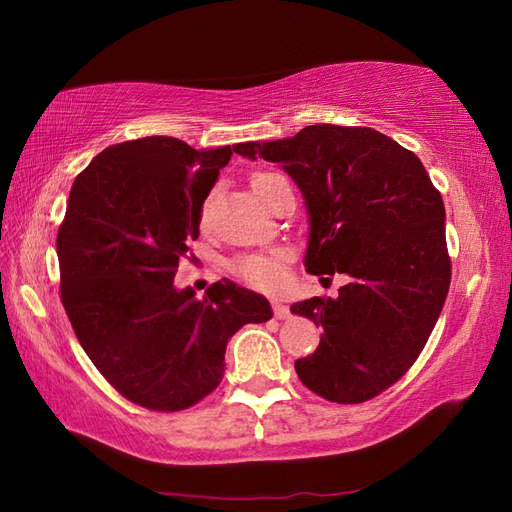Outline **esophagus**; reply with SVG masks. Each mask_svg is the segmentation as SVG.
Instances as JSON below:
<instances>
[{
  "label": "esophagus",
  "mask_w": 512,
  "mask_h": 512,
  "mask_svg": "<svg viewBox=\"0 0 512 512\" xmlns=\"http://www.w3.org/2000/svg\"><path fill=\"white\" fill-rule=\"evenodd\" d=\"M273 312L277 319H288L290 317V306H286V303H281L279 299L273 301Z\"/></svg>",
  "instance_id": "obj_1"
}]
</instances>
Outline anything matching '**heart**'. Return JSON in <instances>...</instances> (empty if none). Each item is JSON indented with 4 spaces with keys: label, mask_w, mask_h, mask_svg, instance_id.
Wrapping results in <instances>:
<instances>
[{
    "label": "heart",
    "mask_w": 512,
    "mask_h": 512,
    "mask_svg": "<svg viewBox=\"0 0 512 512\" xmlns=\"http://www.w3.org/2000/svg\"><path fill=\"white\" fill-rule=\"evenodd\" d=\"M277 178L275 173H259V176L253 178V189L255 193L262 191L266 184ZM235 275L242 277L248 286H253L257 290H268L275 292L281 290L286 284V275H284V253H268V255H250L239 259L233 266Z\"/></svg>",
    "instance_id": "heart-1"
}]
</instances>
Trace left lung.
Instances as JSON below:
<instances>
[{"label": "left lung", "instance_id": "8db88e82", "mask_svg": "<svg viewBox=\"0 0 512 512\" xmlns=\"http://www.w3.org/2000/svg\"><path fill=\"white\" fill-rule=\"evenodd\" d=\"M279 162L306 200L310 275H347L339 297L290 310L323 328L295 361L301 383L356 405L416 363L451 284L444 202L416 154L372 127L308 125L244 154ZM328 281V277H321Z\"/></svg>", "mask_w": 512, "mask_h": 512}]
</instances>
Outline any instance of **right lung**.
<instances>
[{
	"instance_id": "obj_1",
	"label": "right lung",
	"mask_w": 512,
	"mask_h": 512,
	"mask_svg": "<svg viewBox=\"0 0 512 512\" xmlns=\"http://www.w3.org/2000/svg\"><path fill=\"white\" fill-rule=\"evenodd\" d=\"M246 151L147 136L103 149L72 184L57 235L63 308L96 369L140 407L195 405L220 385L228 339L273 317L235 281L202 299L173 284L220 169Z\"/></svg>"
}]
</instances>
